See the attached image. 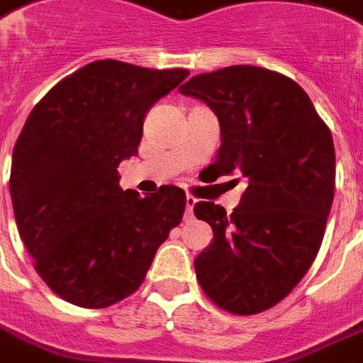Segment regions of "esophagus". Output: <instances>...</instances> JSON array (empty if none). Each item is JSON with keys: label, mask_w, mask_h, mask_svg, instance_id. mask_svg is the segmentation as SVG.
Returning a JSON list of instances; mask_svg holds the SVG:
<instances>
[{"label": "esophagus", "mask_w": 363, "mask_h": 363, "mask_svg": "<svg viewBox=\"0 0 363 363\" xmlns=\"http://www.w3.org/2000/svg\"><path fill=\"white\" fill-rule=\"evenodd\" d=\"M197 199L191 196H186V210H184V219H191L194 218V206H196Z\"/></svg>", "instance_id": "esophagus-1"}]
</instances>
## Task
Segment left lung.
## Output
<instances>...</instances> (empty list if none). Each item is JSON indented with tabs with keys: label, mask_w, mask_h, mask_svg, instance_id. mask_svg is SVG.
<instances>
[{
	"label": "left lung",
	"mask_w": 363,
	"mask_h": 363,
	"mask_svg": "<svg viewBox=\"0 0 363 363\" xmlns=\"http://www.w3.org/2000/svg\"><path fill=\"white\" fill-rule=\"evenodd\" d=\"M179 92L218 118L210 167L247 184L233 214L212 201L194 206L214 233L194 262L197 280L223 310L264 312L299 284L321 245L336 179L330 130L299 84L258 66L201 73Z\"/></svg>",
	"instance_id": "8db88e82"
}]
</instances>
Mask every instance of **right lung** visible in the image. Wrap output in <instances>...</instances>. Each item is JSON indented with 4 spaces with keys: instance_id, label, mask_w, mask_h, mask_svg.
<instances>
[{
    "instance_id": "obj_1",
    "label": "right lung",
    "mask_w": 363,
    "mask_h": 363,
    "mask_svg": "<svg viewBox=\"0 0 363 363\" xmlns=\"http://www.w3.org/2000/svg\"><path fill=\"white\" fill-rule=\"evenodd\" d=\"M188 75L96 60L27 118L12 153V208L36 273L64 301L106 308L129 297L181 223V188L140 197L121 190L118 166L138 155L151 106Z\"/></svg>"
}]
</instances>
